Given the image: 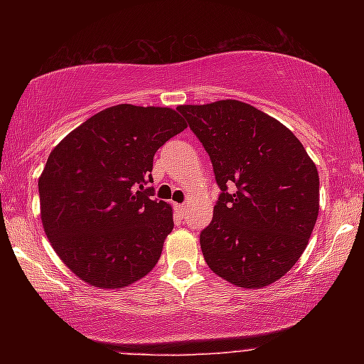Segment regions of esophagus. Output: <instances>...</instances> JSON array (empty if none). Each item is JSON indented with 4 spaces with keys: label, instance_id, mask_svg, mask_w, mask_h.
I'll list each match as a JSON object with an SVG mask.
<instances>
[{
    "label": "esophagus",
    "instance_id": "34e87169",
    "mask_svg": "<svg viewBox=\"0 0 364 364\" xmlns=\"http://www.w3.org/2000/svg\"><path fill=\"white\" fill-rule=\"evenodd\" d=\"M176 210L178 213H183L187 210V203H176Z\"/></svg>",
    "mask_w": 364,
    "mask_h": 364
}]
</instances>
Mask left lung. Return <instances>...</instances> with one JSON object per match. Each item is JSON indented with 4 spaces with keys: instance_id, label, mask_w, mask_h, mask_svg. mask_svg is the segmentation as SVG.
<instances>
[{
    "instance_id": "obj_1",
    "label": "left lung",
    "mask_w": 364,
    "mask_h": 364,
    "mask_svg": "<svg viewBox=\"0 0 364 364\" xmlns=\"http://www.w3.org/2000/svg\"><path fill=\"white\" fill-rule=\"evenodd\" d=\"M210 156L220 197L200 248L210 270L263 288L305 252L320 210L315 162L290 129L250 104L223 99L178 106ZM233 183L235 194H228Z\"/></svg>"
}]
</instances>
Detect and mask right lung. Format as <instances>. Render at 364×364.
Instances as JSON below:
<instances>
[{
    "label": "right lung",
    "mask_w": 364,
    "mask_h": 364,
    "mask_svg": "<svg viewBox=\"0 0 364 364\" xmlns=\"http://www.w3.org/2000/svg\"><path fill=\"white\" fill-rule=\"evenodd\" d=\"M187 127L171 107L119 104L94 114L53 149L38 181L48 240L74 275L124 288L156 267L173 228L152 200L154 154Z\"/></svg>",
    "instance_id": "1"
}]
</instances>
